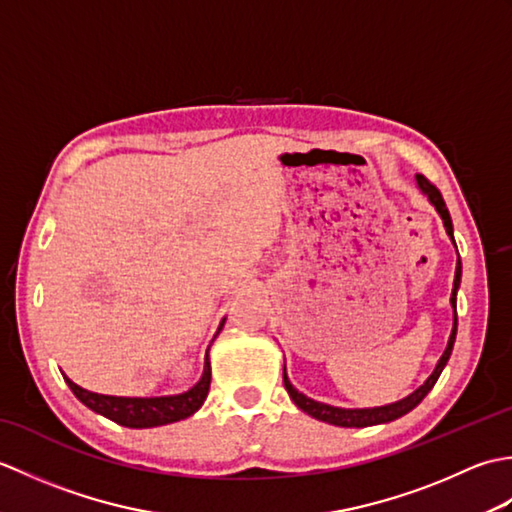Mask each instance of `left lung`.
<instances>
[{"label":"left lung","instance_id":"obj_1","mask_svg":"<svg viewBox=\"0 0 512 512\" xmlns=\"http://www.w3.org/2000/svg\"><path fill=\"white\" fill-rule=\"evenodd\" d=\"M416 182H418V189L427 195L429 202L436 206V211L440 213L442 222H444V228H447V235L451 237V242L455 244L453 239V222H451V215H449V209L447 204H444L442 200V193L433 187V184L424 178V176H416ZM460 279H462V264L458 259V266H455V279H453V292H451V308H453V330H451V336H449V343H447V350H444V354L440 356V361L436 365V369H433V374L424 380V385H420L413 394H409L407 398H402L398 402H391V405H385V407H372V409H341V407H332V405H325V402H319V400H312L308 396H303L301 391H297L295 387H292V383L286 376V367H284V385L288 389V396L292 398V402L301 409L306 411L308 416L317 418L321 422H328V424H336V427H372V424H383V422H391L396 420L400 416H405V413H409L413 407H418L422 398L429 394V391L433 389V385H436V380L440 378L444 365H447L449 356L453 352V343H455V334H458V288H460Z\"/></svg>","mask_w":512,"mask_h":512}]
</instances>
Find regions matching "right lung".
<instances>
[{"mask_svg": "<svg viewBox=\"0 0 512 512\" xmlns=\"http://www.w3.org/2000/svg\"><path fill=\"white\" fill-rule=\"evenodd\" d=\"M224 321L220 323V328H217V334H220V330L224 328ZM63 378L72 389V394L79 398L85 407L101 413V416L110 418L116 424H123V427L149 429V427H160V424H171V422L189 418L204 405L206 394H209V387H211V361H209V350H206L202 378L189 391L176 396H158V398L105 396V394H94V391L79 387L76 383H72L68 376Z\"/></svg>", "mask_w": 512, "mask_h": 512, "instance_id": "add662e5", "label": "right lung"}]
</instances>
